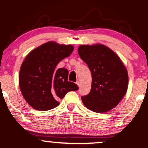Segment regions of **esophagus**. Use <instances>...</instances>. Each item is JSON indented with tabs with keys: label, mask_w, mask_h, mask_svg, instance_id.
<instances>
[{
	"label": "esophagus",
	"mask_w": 148,
	"mask_h": 148,
	"mask_svg": "<svg viewBox=\"0 0 148 148\" xmlns=\"http://www.w3.org/2000/svg\"><path fill=\"white\" fill-rule=\"evenodd\" d=\"M76 84L77 85V86H79H79H80V83H79V82L78 81V80H77V81L76 82Z\"/></svg>",
	"instance_id": "esophagus-1"
}]
</instances>
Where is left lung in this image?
Returning <instances> with one entry per match:
<instances>
[{
	"instance_id": "left-lung-1",
	"label": "left lung",
	"mask_w": 148,
	"mask_h": 148,
	"mask_svg": "<svg viewBox=\"0 0 148 148\" xmlns=\"http://www.w3.org/2000/svg\"><path fill=\"white\" fill-rule=\"evenodd\" d=\"M78 53L92 76L91 91L81 97L82 102L95 112L110 111L119 103L128 88V72L125 65L116 53L102 44L82 45Z\"/></svg>"
}]
</instances>
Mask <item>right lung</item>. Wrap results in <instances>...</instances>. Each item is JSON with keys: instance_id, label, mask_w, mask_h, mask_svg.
<instances>
[{"instance_id": "obj_1", "label": "right lung", "mask_w": 148, "mask_h": 148, "mask_svg": "<svg viewBox=\"0 0 148 148\" xmlns=\"http://www.w3.org/2000/svg\"><path fill=\"white\" fill-rule=\"evenodd\" d=\"M73 50L72 45L50 41L27 55L20 69L19 85L24 99L34 109H53L69 91L78 89L76 84L68 81V70L56 69Z\"/></svg>"}]
</instances>
